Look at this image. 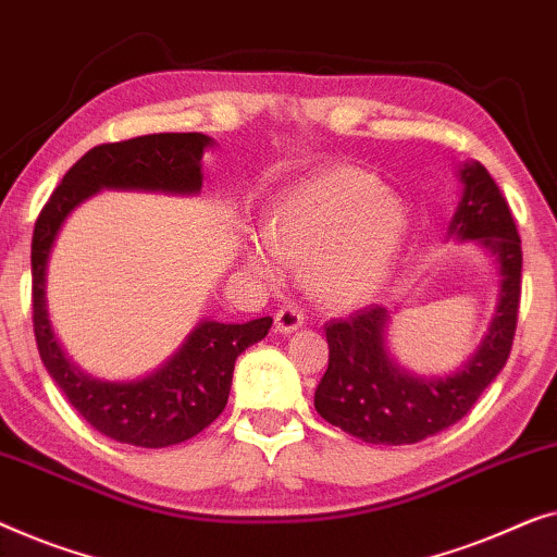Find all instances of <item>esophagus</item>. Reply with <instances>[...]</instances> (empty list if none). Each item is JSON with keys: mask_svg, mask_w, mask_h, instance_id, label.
<instances>
[{"mask_svg": "<svg viewBox=\"0 0 557 557\" xmlns=\"http://www.w3.org/2000/svg\"><path fill=\"white\" fill-rule=\"evenodd\" d=\"M305 318L302 312L293 308V305H282V308L275 312V331L277 333H295L297 327H302Z\"/></svg>", "mask_w": 557, "mask_h": 557, "instance_id": "esophagus-1", "label": "esophagus"}]
</instances>
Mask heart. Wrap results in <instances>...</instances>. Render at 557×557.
Returning a JSON list of instances; mask_svg holds the SVG:
<instances>
[{"label": "heart", "instance_id": "b5f03b06", "mask_svg": "<svg viewBox=\"0 0 557 557\" xmlns=\"http://www.w3.org/2000/svg\"><path fill=\"white\" fill-rule=\"evenodd\" d=\"M409 232V209L379 178L335 166L282 194L270 209L268 242L245 249L247 270L277 285L289 268H305V285L333 308L360 305L394 272Z\"/></svg>", "mask_w": 557, "mask_h": 557}]
</instances>
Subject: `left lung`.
I'll list each match as a JSON object with an SVG mask.
<instances>
[{
	"label": "left lung",
	"mask_w": 557,
	"mask_h": 557,
	"mask_svg": "<svg viewBox=\"0 0 557 557\" xmlns=\"http://www.w3.org/2000/svg\"><path fill=\"white\" fill-rule=\"evenodd\" d=\"M457 176L461 197L446 242H474L495 260V312L467 363L444 375H417L396 363L388 350L394 310L371 305L325 325L331 356L315 388V409L327 424L368 444H417L457 424L510 358L520 308V234L503 191L480 161L461 163Z\"/></svg>",
	"instance_id": "8db88e82"
}]
</instances>
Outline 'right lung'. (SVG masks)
Returning <instances> with one entry per match:
<instances>
[{
  "label": "right lung",
  "mask_w": 557,
  "mask_h": 557,
  "mask_svg": "<svg viewBox=\"0 0 557 557\" xmlns=\"http://www.w3.org/2000/svg\"><path fill=\"white\" fill-rule=\"evenodd\" d=\"M203 133H153L90 148L62 176L33 234V320L40 358L75 411L121 444L163 449L207 429L224 411L237 356L268 335L272 318L249 323L201 320L182 348L153 373L103 381L77 368L62 350L47 310V268L65 219L103 189L194 197L203 186Z\"/></svg>",
  "instance_id": "obj_1"
}]
</instances>
